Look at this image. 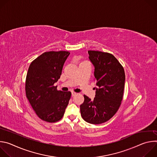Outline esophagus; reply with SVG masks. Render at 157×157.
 Returning a JSON list of instances; mask_svg holds the SVG:
<instances>
[{
    "mask_svg": "<svg viewBox=\"0 0 157 157\" xmlns=\"http://www.w3.org/2000/svg\"><path fill=\"white\" fill-rule=\"evenodd\" d=\"M71 94H72V96H75V95H76V94H77V93H75V92H73H73L71 93Z\"/></svg>",
    "mask_w": 157,
    "mask_h": 157,
    "instance_id": "34e87169",
    "label": "esophagus"
}]
</instances>
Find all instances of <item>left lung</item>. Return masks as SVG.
Returning <instances> with one entry per match:
<instances>
[{
	"label": "left lung",
	"instance_id": "left-lung-1",
	"mask_svg": "<svg viewBox=\"0 0 157 157\" xmlns=\"http://www.w3.org/2000/svg\"><path fill=\"white\" fill-rule=\"evenodd\" d=\"M89 58L94 66V77L98 87L91 100L84 95L80 105L82 119L92 124L107 122L117 113L123 98L125 72L123 66L110 53L88 51Z\"/></svg>",
	"mask_w": 157,
	"mask_h": 157
}]
</instances>
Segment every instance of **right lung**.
<instances>
[{
    "mask_svg": "<svg viewBox=\"0 0 157 157\" xmlns=\"http://www.w3.org/2000/svg\"><path fill=\"white\" fill-rule=\"evenodd\" d=\"M70 52H44L30 64L25 81L26 96L41 120L56 122L63 117L71 93L57 90L54 84L60 78Z\"/></svg>",
    "mask_w": 157,
    "mask_h": 157,
    "instance_id": "obj_1",
    "label": "right lung"
}]
</instances>
